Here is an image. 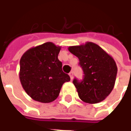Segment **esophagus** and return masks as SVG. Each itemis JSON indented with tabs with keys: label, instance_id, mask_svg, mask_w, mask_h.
I'll use <instances>...</instances> for the list:
<instances>
[{
	"label": "esophagus",
	"instance_id": "1",
	"mask_svg": "<svg viewBox=\"0 0 131 131\" xmlns=\"http://www.w3.org/2000/svg\"><path fill=\"white\" fill-rule=\"evenodd\" d=\"M69 77H70V78H71V80L73 79V78H74V73L72 72V71H71L70 73H69Z\"/></svg>",
	"mask_w": 131,
	"mask_h": 131
}]
</instances>
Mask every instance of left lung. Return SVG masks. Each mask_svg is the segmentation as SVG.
I'll list each match as a JSON object with an SVG mask.
<instances>
[{"mask_svg": "<svg viewBox=\"0 0 131 131\" xmlns=\"http://www.w3.org/2000/svg\"><path fill=\"white\" fill-rule=\"evenodd\" d=\"M68 50L79 58L84 74L83 81H73L80 99L89 104L103 101L115 84L117 67L113 57L92 42L70 46Z\"/></svg>", "mask_w": 131, "mask_h": 131, "instance_id": "8db88e82", "label": "left lung"}]
</instances>
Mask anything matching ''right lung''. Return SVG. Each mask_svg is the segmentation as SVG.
Segmentation results:
<instances>
[{"instance_id":"obj_1","label":"right lung","mask_w":131,"mask_h":131,"mask_svg":"<svg viewBox=\"0 0 131 131\" xmlns=\"http://www.w3.org/2000/svg\"><path fill=\"white\" fill-rule=\"evenodd\" d=\"M60 50V46L47 42L29 49L21 56L19 80L25 92L36 101H54L63 84L70 81L58 60Z\"/></svg>"}]
</instances>
